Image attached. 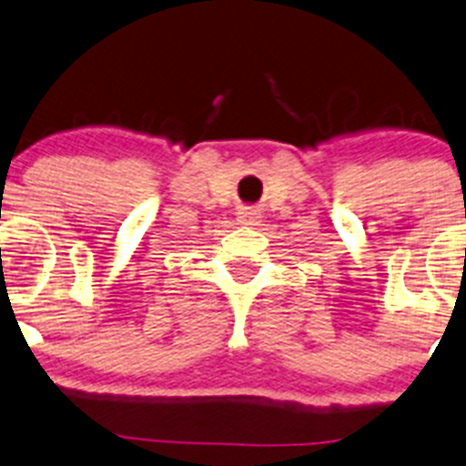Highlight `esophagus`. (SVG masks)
<instances>
[{
  "mask_svg": "<svg viewBox=\"0 0 466 466\" xmlns=\"http://www.w3.org/2000/svg\"><path fill=\"white\" fill-rule=\"evenodd\" d=\"M259 218H261V211L255 209V207H243V209L238 211V220H241V223H246V225L257 223Z\"/></svg>",
  "mask_w": 466,
  "mask_h": 466,
  "instance_id": "1",
  "label": "esophagus"
}]
</instances>
